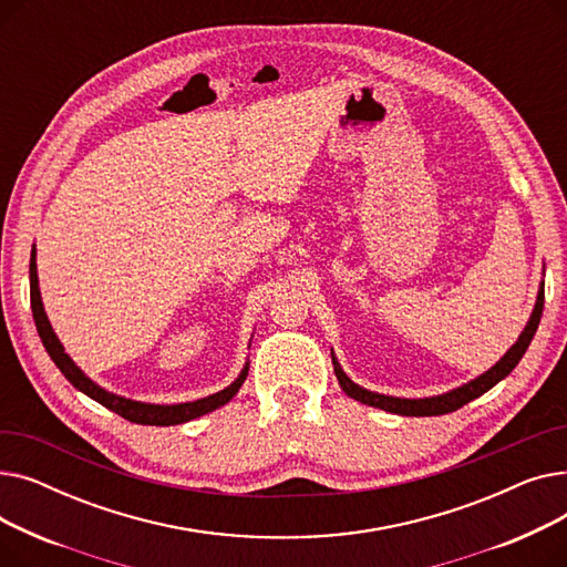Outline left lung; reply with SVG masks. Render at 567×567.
<instances>
[{
	"instance_id": "8db88e82",
	"label": "left lung",
	"mask_w": 567,
	"mask_h": 567,
	"mask_svg": "<svg viewBox=\"0 0 567 567\" xmlns=\"http://www.w3.org/2000/svg\"><path fill=\"white\" fill-rule=\"evenodd\" d=\"M543 308H545V285H540V291H538V301H535V308H533V315L526 323V329L522 331L519 340L511 347V351L503 355V359L492 368L487 370L485 374H481L478 379H473L464 385H460V389L451 391V393H443V395H436V398H425V400H404V398H391V395H379V393H372V391H365L361 389L359 383H353L340 368L338 359L333 355V370H336V377L342 385V391L359 400L363 404H370L374 409H383V411H391V413H400V415H443V413H451V411H457L460 406L468 404L471 400L481 398L483 393H487L489 389H494V385L508 377L515 365L522 361L524 351L528 349L535 331H538V323H540V317H543Z\"/></svg>"
}]
</instances>
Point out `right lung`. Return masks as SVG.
<instances>
[{"label": "right lung", "instance_id": "add662e5", "mask_svg": "<svg viewBox=\"0 0 567 567\" xmlns=\"http://www.w3.org/2000/svg\"><path fill=\"white\" fill-rule=\"evenodd\" d=\"M29 289H32V312H34V321H37V331L41 336V342L45 347V351L50 353V359L54 361V365L62 370V374L75 385L78 391H82L84 395H89L92 400H96L99 404H103L105 409L114 411L122 415V419L137 423V425H178V423H188L193 419H199V415L214 411L223 404H227L241 383L248 377V365L238 374V379L234 383H229L225 391L208 395L204 400L197 402H186V404H144V402H133L126 398H118L114 393H107L101 385H96L92 379L84 377V372L69 359V353L64 351L62 342L56 340L52 326L48 321V315L43 310V301H41V291H39V276H37V250H32V259H29Z\"/></svg>", "mask_w": 567, "mask_h": 567}]
</instances>
